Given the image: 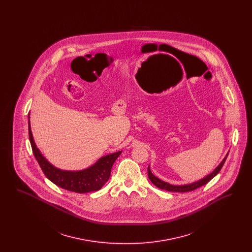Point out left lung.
I'll list each match as a JSON object with an SVG mask.
<instances>
[{"instance_id": "8db88e82", "label": "left lung", "mask_w": 252, "mask_h": 252, "mask_svg": "<svg viewBox=\"0 0 252 252\" xmlns=\"http://www.w3.org/2000/svg\"><path fill=\"white\" fill-rule=\"evenodd\" d=\"M228 154H227V156L224 158V159L221 161V163L214 170V172H212L210 175L206 176L202 180L195 181V182H192V183H190V184H184V185H172V184H169L167 182H165V181H163V180H159V179H158L157 177H155V176L152 174V172H151L149 166H148V169H147L148 178H149V180H151V182H152L155 186H157V187L159 188V189H161V190H165V191H169V192H191V191H193V190H195V189H197V188L203 186L206 183H208L210 180H213V179L216 177V175L220 172L221 168L223 167V165H224V163H225V161H226V158H227V157H228Z\"/></svg>"}]
</instances>
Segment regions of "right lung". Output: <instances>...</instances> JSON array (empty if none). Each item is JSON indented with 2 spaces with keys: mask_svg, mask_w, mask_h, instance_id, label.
<instances>
[{
  "mask_svg": "<svg viewBox=\"0 0 252 252\" xmlns=\"http://www.w3.org/2000/svg\"><path fill=\"white\" fill-rule=\"evenodd\" d=\"M28 118L29 114H28ZM29 140L32 146L34 156L36 158L42 172L48 180L61 188L71 192H94L100 190L110 177L111 167L120 156L122 151H118L107 156L100 158L94 165L80 171H65L52 165L48 160L42 156L33 139L30 127V121L28 120Z\"/></svg>",
  "mask_w": 252,
  "mask_h": 252,
  "instance_id": "obj_1",
  "label": "right lung"
}]
</instances>
